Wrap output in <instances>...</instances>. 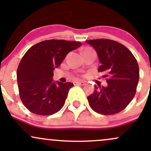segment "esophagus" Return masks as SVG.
Segmentation results:
<instances>
[{"label":"esophagus","mask_w":151,"mask_h":151,"mask_svg":"<svg viewBox=\"0 0 151 151\" xmlns=\"http://www.w3.org/2000/svg\"><path fill=\"white\" fill-rule=\"evenodd\" d=\"M74 84H78V85H81V86H84L85 85V82L83 81H75L74 82Z\"/></svg>","instance_id":"obj_1"}]
</instances>
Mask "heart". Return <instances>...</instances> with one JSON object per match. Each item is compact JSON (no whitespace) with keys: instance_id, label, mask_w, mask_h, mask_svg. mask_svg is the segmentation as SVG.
Masks as SVG:
<instances>
[{"instance_id":"b5f03b06","label":"heart","mask_w":151,"mask_h":151,"mask_svg":"<svg viewBox=\"0 0 151 151\" xmlns=\"http://www.w3.org/2000/svg\"><path fill=\"white\" fill-rule=\"evenodd\" d=\"M89 50V49H86V50Z\"/></svg>"}]
</instances>
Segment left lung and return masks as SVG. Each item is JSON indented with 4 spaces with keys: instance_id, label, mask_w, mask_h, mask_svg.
<instances>
[{
    "instance_id": "8db88e82",
    "label": "left lung",
    "mask_w": 151,
    "mask_h": 151,
    "mask_svg": "<svg viewBox=\"0 0 151 151\" xmlns=\"http://www.w3.org/2000/svg\"><path fill=\"white\" fill-rule=\"evenodd\" d=\"M98 54L101 65L98 72L104 73L108 86L98 88L87 97L96 113L113 115L119 113L132 101L139 80L136 59L126 47L109 39L86 40Z\"/></svg>"
}]
</instances>
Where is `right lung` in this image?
Masks as SVG:
<instances>
[{
	"label": "right lung",
	"instance_id": "1",
	"mask_svg": "<svg viewBox=\"0 0 151 151\" xmlns=\"http://www.w3.org/2000/svg\"><path fill=\"white\" fill-rule=\"evenodd\" d=\"M81 45L80 42L48 40L26 52L17 70L19 95L24 106L40 116L54 114L63 107L74 84L52 81L53 71L66 55Z\"/></svg>",
	"mask_w": 151,
	"mask_h": 151
}]
</instances>
